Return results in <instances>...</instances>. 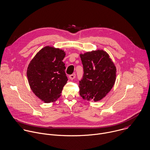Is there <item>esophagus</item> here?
<instances>
[{"label":"esophagus","mask_w":150,"mask_h":150,"mask_svg":"<svg viewBox=\"0 0 150 150\" xmlns=\"http://www.w3.org/2000/svg\"><path fill=\"white\" fill-rule=\"evenodd\" d=\"M75 77H76V74H71V75H70V76H69V78H70V80H73V79H75Z\"/></svg>","instance_id":"esophagus-1"}]
</instances>
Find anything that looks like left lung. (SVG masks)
<instances>
[{"instance_id": "obj_1", "label": "left lung", "mask_w": 150, "mask_h": 150, "mask_svg": "<svg viewBox=\"0 0 150 150\" xmlns=\"http://www.w3.org/2000/svg\"><path fill=\"white\" fill-rule=\"evenodd\" d=\"M83 76L79 81L80 94L83 99L98 101L112 88L116 67L110 56L103 50L80 54Z\"/></svg>"}]
</instances>
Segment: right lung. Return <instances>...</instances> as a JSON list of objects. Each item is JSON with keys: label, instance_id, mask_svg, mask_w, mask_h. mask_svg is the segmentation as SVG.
<instances>
[{"label": "right lung", "instance_id": "obj_1", "mask_svg": "<svg viewBox=\"0 0 150 150\" xmlns=\"http://www.w3.org/2000/svg\"><path fill=\"white\" fill-rule=\"evenodd\" d=\"M63 50L46 46L41 49L30 62L27 76L30 87L45 103L55 101L67 83L65 73V57Z\"/></svg>", "mask_w": 150, "mask_h": 150}]
</instances>
